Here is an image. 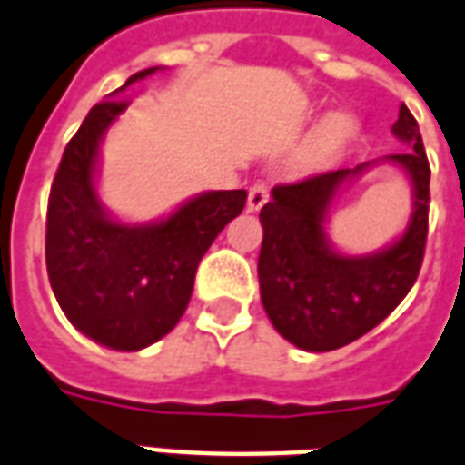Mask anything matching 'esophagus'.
Segmentation results:
<instances>
[{"label":"esophagus","mask_w":465,"mask_h":465,"mask_svg":"<svg viewBox=\"0 0 465 465\" xmlns=\"http://www.w3.org/2000/svg\"><path fill=\"white\" fill-rule=\"evenodd\" d=\"M268 202V187L265 184H252L248 192V213H258Z\"/></svg>","instance_id":"esophagus-1"}]
</instances>
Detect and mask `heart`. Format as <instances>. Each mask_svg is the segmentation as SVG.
<instances>
[{
  "label": "heart",
  "instance_id": "obj_1",
  "mask_svg": "<svg viewBox=\"0 0 465 465\" xmlns=\"http://www.w3.org/2000/svg\"><path fill=\"white\" fill-rule=\"evenodd\" d=\"M354 129H357V126H354L351 118L344 116V114H331V116L322 124L319 134L309 141V146L301 152L299 169L312 172V169H319V166L329 164L336 153L341 152V146L354 136Z\"/></svg>",
  "mask_w": 465,
  "mask_h": 465
}]
</instances>
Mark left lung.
I'll return each mask as SVG.
<instances>
[{"label":"left lung","instance_id":"left-lung-1","mask_svg":"<svg viewBox=\"0 0 465 465\" xmlns=\"http://www.w3.org/2000/svg\"><path fill=\"white\" fill-rule=\"evenodd\" d=\"M392 134L410 152L354 169H336L296 184H278L261 210V301L275 331L306 351H331L372 331L395 312L420 273L428 238L430 166L418 121L400 105ZM398 165L413 187V213L403 235L370 256L339 253L328 240V207L338 190L370 165Z\"/></svg>","mask_w":465,"mask_h":465}]
</instances>
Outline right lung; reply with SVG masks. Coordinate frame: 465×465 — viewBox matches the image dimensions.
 <instances>
[{
    "label": "right lung",
    "instance_id": "right-lung-1",
    "mask_svg": "<svg viewBox=\"0 0 465 465\" xmlns=\"http://www.w3.org/2000/svg\"><path fill=\"white\" fill-rule=\"evenodd\" d=\"M159 67L131 75L93 105L57 166L47 204L50 286L80 334L118 351L166 336L187 309L202 255L245 207V190L202 192L153 223H121L98 197V153L129 104L121 93Z\"/></svg>",
    "mask_w": 465,
    "mask_h": 465
}]
</instances>
